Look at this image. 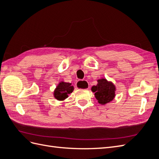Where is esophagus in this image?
Here are the masks:
<instances>
[{
    "label": "esophagus",
    "instance_id": "1",
    "mask_svg": "<svg viewBox=\"0 0 159 159\" xmlns=\"http://www.w3.org/2000/svg\"><path fill=\"white\" fill-rule=\"evenodd\" d=\"M75 86L77 88L80 89H88L89 86L87 84V82L84 80H80L78 81V83L75 84Z\"/></svg>",
    "mask_w": 159,
    "mask_h": 159
}]
</instances>
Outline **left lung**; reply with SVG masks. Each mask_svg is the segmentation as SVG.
Here are the masks:
<instances>
[{"label":"left lung","instance_id":"obj_1","mask_svg":"<svg viewBox=\"0 0 159 159\" xmlns=\"http://www.w3.org/2000/svg\"><path fill=\"white\" fill-rule=\"evenodd\" d=\"M91 91L95 93L99 103L104 105L113 99L115 88L112 83L108 82L105 79H102L98 80L97 85L91 88Z\"/></svg>","mask_w":159,"mask_h":159}]
</instances>
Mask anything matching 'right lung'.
<instances>
[{
  "mask_svg": "<svg viewBox=\"0 0 159 159\" xmlns=\"http://www.w3.org/2000/svg\"><path fill=\"white\" fill-rule=\"evenodd\" d=\"M74 90V86L70 83L61 82L54 91V97L57 100H64L68 98V94Z\"/></svg>",
  "mask_w": 159,
  "mask_h": 159,
  "instance_id": "add662e5",
  "label": "right lung"
}]
</instances>
